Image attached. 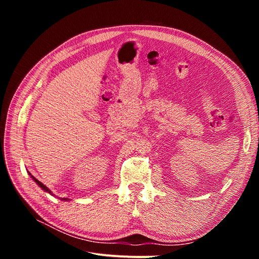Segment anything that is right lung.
<instances>
[{"instance_id":"1","label":"right lung","mask_w":259,"mask_h":259,"mask_svg":"<svg viewBox=\"0 0 259 259\" xmlns=\"http://www.w3.org/2000/svg\"><path fill=\"white\" fill-rule=\"evenodd\" d=\"M29 175H31V174L29 173ZM31 177H32V179L34 180V182H35V183H36V184H37L38 186H40V187L42 188V189H43V190H45V191H48V192H50V193H51V191H50V189H49V188H48V187H46V186H44V185H43V184H42L41 182H38V180H37V179H36V178H35L34 176H32V175H31ZM62 200H66V201H67V199H66V198H65V199H62Z\"/></svg>"}]
</instances>
